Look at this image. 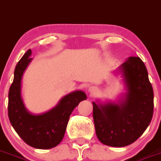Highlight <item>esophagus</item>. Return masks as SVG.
I'll return each mask as SVG.
<instances>
[{"instance_id":"34e87169","label":"esophagus","mask_w":161,"mask_h":161,"mask_svg":"<svg viewBox=\"0 0 161 161\" xmlns=\"http://www.w3.org/2000/svg\"><path fill=\"white\" fill-rule=\"evenodd\" d=\"M96 89L95 88L94 86H92V87H90L89 88V92H90V93H92V94H94L95 92H96Z\"/></svg>"}]
</instances>
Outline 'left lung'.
Listing matches in <instances>:
<instances>
[{
    "label": "left lung",
    "instance_id": "1",
    "mask_svg": "<svg viewBox=\"0 0 161 161\" xmlns=\"http://www.w3.org/2000/svg\"><path fill=\"white\" fill-rule=\"evenodd\" d=\"M127 87L120 104L93 102V118L98 139L108 146H128L143 134L152 121L154 93L143 61L130 57L120 67Z\"/></svg>",
    "mask_w": 161,
    "mask_h": 161
}]
</instances>
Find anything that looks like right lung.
I'll list each match as a JSON object with an SVG mask.
<instances>
[{
  "label": "right lung",
  "mask_w": 161,
  "mask_h": 161,
  "mask_svg": "<svg viewBox=\"0 0 161 161\" xmlns=\"http://www.w3.org/2000/svg\"><path fill=\"white\" fill-rule=\"evenodd\" d=\"M29 49L22 56L14 69V81L9 87L8 116L11 125L26 144L38 149H50L61 142L70 114L79 102L86 100L82 91L62 98L53 109L40 115H33L25 108L21 97V81L32 58Z\"/></svg>",
  "instance_id": "right-lung-1"
}]
</instances>
